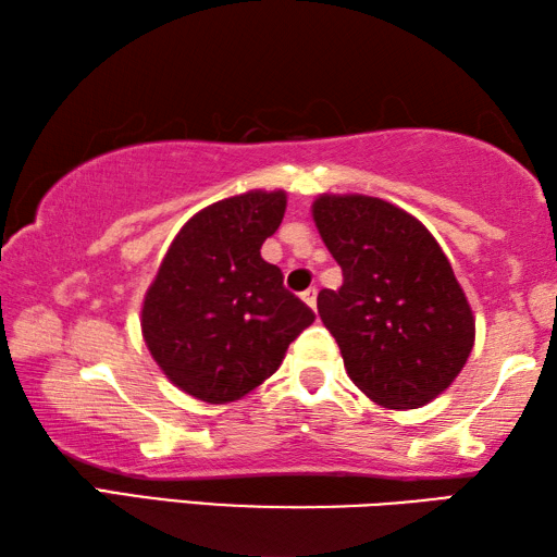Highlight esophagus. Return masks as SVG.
<instances>
[{
    "mask_svg": "<svg viewBox=\"0 0 557 557\" xmlns=\"http://www.w3.org/2000/svg\"><path fill=\"white\" fill-rule=\"evenodd\" d=\"M301 301H305L309 309H317V289L309 287V289L301 292Z\"/></svg>",
    "mask_w": 557,
    "mask_h": 557,
    "instance_id": "obj_1",
    "label": "esophagus"
}]
</instances>
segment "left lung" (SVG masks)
I'll return each instance as SVG.
<instances>
[{"label":"left lung","instance_id":"obj_1","mask_svg":"<svg viewBox=\"0 0 557 557\" xmlns=\"http://www.w3.org/2000/svg\"><path fill=\"white\" fill-rule=\"evenodd\" d=\"M317 231L344 285L317 309L342 348L348 379L391 410L445 393L474 348V312L440 243L414 215L375 196L322 194Z\"/></svg>","mask_w":557,"mask_h":557}]
</instances>
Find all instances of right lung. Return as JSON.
I'll return each mask as SVG.
<instances>
[{
	"instance_id": "obj_1",
	"label": "right lung",
	"mask_w": 557,
	"mask_h": 557,
	"mask_svg": "<svg viewBox=\"0 0 557 557\" xmlns=\"http://www.w3.org/2000/svg\"><path fill=\"white\" fill-rule=\"evenodd\" d=\"M287 209L282 188H252L191 215L149 285L139 324L149 354L178 391L223 405L280 369L287 346L314 322L282 287L260 248Z\"/></svg>"
}]
</instances>
